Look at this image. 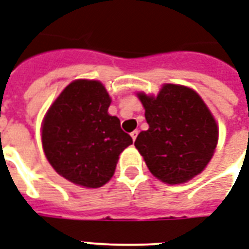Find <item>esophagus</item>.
I'll list each match as a JSON object with an SVG mask.
<instances>
[{"label":"esophagus","instance_id":"1","mask_svg":"<svg viewBox=\"0 0 249 249\" xmlns=\"http://www.w3.org/2000/svg\"><path fill=\"white\" fill-rule=\"evenodd\" d=\"M138 133H140V132H138L137 129H136V130H133V132L130 133V136H132V140H133V141H136V138H137Z\"/></svg>","mask_w":249,"mask_h":249}]
</instances>
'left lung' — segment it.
<instances>
[{"instance_id":"obj_1","label":"left lung","mask_w":249,"mask_h":249,"mask_svg":"<svg viewBox=\"0 0 249 249\" xmlns=\"http://www.w3.org/2000/svg\"><path fill=\"white\" fill-rule=\"evenodd\" d=\"M149 129L134 146L150 172L163 183L180 184L201 174L213 157L218 125L196 91L166 83L157 96L138 92Z\"/></svg>"}]
</instances>
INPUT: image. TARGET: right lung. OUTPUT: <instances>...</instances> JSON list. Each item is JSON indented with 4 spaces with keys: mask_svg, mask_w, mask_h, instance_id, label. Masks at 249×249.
<instances>
[{
    "mask_svg": "<svg viewBox=\"0 0 249 249\" xmlns=\"http://www.w3.org/2000/svg\"><path fill=\"white\" fill-rule=\"evenodd\" d=\"M111 98L99 81L77 79L64 89L41 125L45 157L58 175L85 188L109 181L119 155L132 145L120 120L108 113Z\"/></svg>",
    "mask_w": 249,
    "mask_h": 249,
    "instance_id": "add662e5",
    "label": "right lung"
}]
</instances>
